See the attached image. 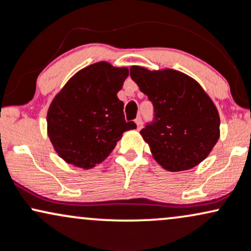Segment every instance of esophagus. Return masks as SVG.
Instances as JSON below:
<instances>
[{"label": "esophagus", "instance_id": "obj_1", "mask_svg": "<svg viewBox=\"0 0 251 251\" xmlns=\"http://www.w3.org/2000/svg\"><path fill=\"white\" fill-rule=\"evenodd\" d=\"M135 123H136V126H137V129H141L142 128V117H140L138 116L136 120H135Z\"/></svg>", "mask_w": 251, "mask_h": 251}]
</instances>
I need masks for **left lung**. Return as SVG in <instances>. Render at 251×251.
<instances>
[{
  "instance_id": "1",
  "label": "left lung",
  "mask_w": 251,
  "mask_h": 251,
  "mask_svg": "<svg viewBox=\"0 0 251 251\" xmlns=\"http://www.w3.org/2000/svg\"><path fill=\"white\" fill-rule=\"evenodd\" d=\"M130 77L154 105V120L141 130L158 164L182 172L201 163L220 137V116L194 78L173 69L132 66Z\"/></svg>"
}]
</instances>
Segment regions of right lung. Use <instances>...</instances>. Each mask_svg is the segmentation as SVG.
Masks as SVG:
<instances>
[{
  "label": "right lung",
  "mask_w": 251,
  "mask_h": 251,
  "mask_svg": "<svg viewBox=\"0 0 251 251\" xmlns=\"http://www.w3.org/2000/svg\"><path fill=\"white\" fill-rule=\"evenodd\" d=\"M128 76L126 68L99 62L76 73L50 104L48 136L60 157L73 166L90 169L113 151L126 130L123 102L117 93Z\"/></svg>",
  "instance_id": "1"
}]
</instances>
